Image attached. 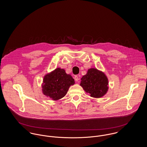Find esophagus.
<instances>
[{"label": "esophagus", "mask_w": 147, "mask_h": 147, "mask_svg": "<svg viewBox=\"0 0 147 147\" xmlns=\"http://www.w3.org/2000/svg\"><path fill=\"white\" fill-rule=\"evenodd\" d=\"M74 78H75V80L76 82H78V80H79V77L78 76H76L75 77H74Z\"/></svg>", "instance_id": "1"}]
</instances>
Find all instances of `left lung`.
Listing matches in <instances>:
<instances>
[{
  "mask_svg": "<svg viewBox=\"0 0 147 147\" xmlns=\"http://www.w3.org/2000/svg\"><path fill=\"white\" fill-rule=\"evenodd\" d=\"M80 85L92 98H101L109 90V80L103 71L92 68L81 78Z\"/></svg>",
  "mask_w": 147,
  "mask_h": 147,
  "instance_id": "left-lung-1",
  "label": "left lung"
}]
</instances>
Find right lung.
I'll list each match as a JSON object with an SVG mask.
<instances>
[{
    "label": "right lung",
    "instance_id": "add662e5",
    "mask_svg": "<svg viewBox=\"0 0 147 147\" xmlns=\"http://www.w3.org/2000/svg\"><path fill=\"white\" fill-rule=\"evenodd\" d=\"M74 84V79L70 74H67L64 69L57 68L43 77L42 93L53 101L59 100L67 94L70 86Z\"/></svg>",
    "mask_w": 147,
    "mask_h": 147
}]
</instances>
